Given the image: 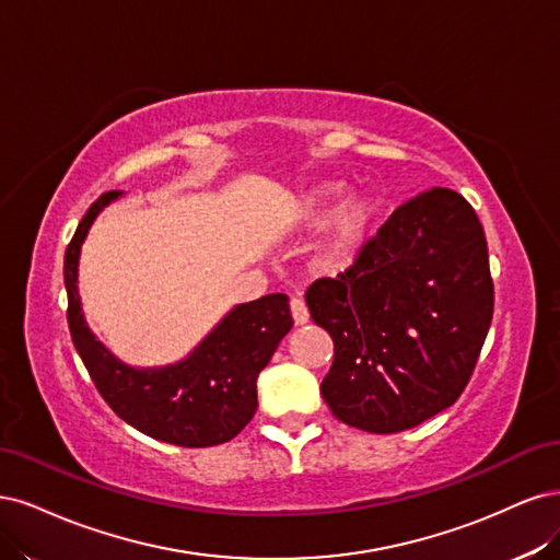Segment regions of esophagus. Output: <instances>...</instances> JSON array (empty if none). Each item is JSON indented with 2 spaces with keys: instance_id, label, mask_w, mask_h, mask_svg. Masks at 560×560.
<instances>
[{
  "instance_id": "obj_1",
  "label": "esophagus",
  "mask_w": 560,
  "mask_h": 560,
  "mask_svg": "<svg viewBox=\"0 0 560 560\" xmlns=\"http://www.w3.org/2000/svg\"><path fill=\"white\" fill-rule=\"evenodd\" d=\"M291 314H293L295 326H304V323L310 320V310H306L304 300H300V298L291 300Z\"/></svg>"
}]
</instances>
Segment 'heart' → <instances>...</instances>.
Instances as JSON below:
<instances>
[{"label":"heart","mask_w":560,"mask_h":560,"mask_svg":"<svg viewBox=\"0 0 560 560\" xmlns=\"http://www.w3.org/2000/svg\"><path fill=\"white\" fill-rule=\"evenodd\" d=\"M341 195L339 186H323L302 197L300 211L304 219H316L320 211H326L330 205H335L337 197ZM376 215V205L370 200V197H353L347 205H341V209L335 213L332 225L326 242H323L318 250V260L323 267L328 269H339L349 265L360 248L365 246L372 223Z\"/></svg>","instance_id":"1"}]
</instances>
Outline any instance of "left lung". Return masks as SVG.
I'll use <instances>...</instances> for the list:
<instances>
[{"instance_id": "left-lung-1", "label": "left lung", "mask_w": 560, "mask_h": 560, "mask_svg": "<svg viewBox=\"0 0 560 560\" xmlns=\"http://www.w3.org/2000/svg\"><path fill=\"white\" fill-rule=\"evenodd\" d=\"M335 345L320 395L351 428L390 435L454 405L493 318L483 228L465 197L430 188L390 213L355 262L306 291Z\"/></svg>"}]
</instances>
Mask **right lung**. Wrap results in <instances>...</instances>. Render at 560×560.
Wrapping results in <instances>:
<instances>
[{"label": "right lung", "instance_id": "right-lung-1", "mask_svg": "<svg viewBox=\"0 0 560 560\" xmlns=\"http://www.w3.org/2000/svg\"><path fill=\"white\" fill-rule=\"evenodd\" d=\"M118 190L90 207L65 254L71 341L102 398L118 417L153 440L176 446H215L237 438L258 409V374L293 328L283 293L237 304L184 360L165 368L125 365L90 332L79 295L81 244Z\"/></svg>", "mask_w": 560, "mask_h": 560}]
</instances>
